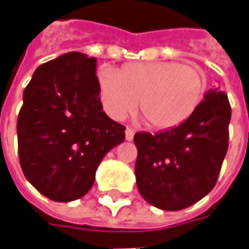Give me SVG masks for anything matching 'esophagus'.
I'll return each instance as SVG.
<instances>
[{
	"label": "esophagus",
	"mask_w": 249,
	"mask_h": 249,
	"mask_svg": "<svg viewBox=\"0 0 249 249\" xmlns=\"http://www.w3.org/2000/svg\"><path fill=\"white\" fill-rule=\"evenodd\" d=\"M133 135H135V131H133L132 128H126L125 129V139L126 141H132Z\"/></svg>",
	"instance_id": "obj_1"
}]
</instances>
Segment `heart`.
Segmentation results:
<instances>
[{
  "label": "heart",
  "mask_w": 249,
  "mask_h": 249,
  "mask_svg": "<svg viewBox=\"0 0 249 249\" xmlns=\"http://www.w3.org/2000/svg\"><path fill=\"white\" fill-rule=\"evenodd\" d=\"M99 99L108 117L121 121L138 106L157 129L183 124L200 106L207 78L196 66L175 62H136L118 71H98Z\"/></svg>",
  "instance_id": "heart-1"
}]
</instances>
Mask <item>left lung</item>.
<instances>
[{
	"label": "left lung",
	"mask_w": 249,
	"mask_h": 249,
	"mask_svg": "<svg viewBox=\"0 0 249 249\" xmlns=\"http://www.w3.org/2000/svg\"><path fill=\"white\" fill-rule=\"evenodd\" d=\"M230 118L227 95L213 87L183 124L154 135L135 133L142 197L160 210L179 211L210 193L226 156Z\"/></svg>",
	"instance_id": "obj_1"
}]
</instances>
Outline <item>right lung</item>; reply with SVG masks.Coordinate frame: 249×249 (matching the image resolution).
<instances>
[{"label":"right lung","instance_id":"right-lung-1","mask_svg":"<svg viewBox=\"0 0 249 249\" xmlns=\"http://www.w3.org/2000/svg\"><path fill=\"white\" fill-rule=\"evenodd\" d=\"M96 60L69 52L37 67L18 117L26 179L57 202L88 193L100 161L125 139V126L103 111Z\"/></svg>","mask_w":249,"mask_h":249}]
</instances>
